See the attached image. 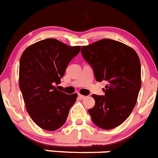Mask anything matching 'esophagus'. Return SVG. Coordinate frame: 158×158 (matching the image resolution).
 Here are the masks:
<instances>
[{
    "mask_svg": "<svg viewBox=\"0 0 158 158\" xmlns=\"http://www.w3.org/2000/svg\"><path fill=\"white\" fill-rule=\"evenodd\" d=\"M78 98L81 100H84V99H85L86 97L84 95H81V94H79V95H78Z\"/></svg>",
    "mask_w": 158,
    "mask_h": 158,
    "instance_id": "obj_1",
    "label": "esophagus"
}]
</instances>
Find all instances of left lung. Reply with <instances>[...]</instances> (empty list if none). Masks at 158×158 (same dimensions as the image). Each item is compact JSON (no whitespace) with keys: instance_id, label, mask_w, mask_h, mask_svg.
I'll use <instances>...</instances> for the list:
<instances>
[{"instance_id":"left-lung-1","label":"left lung","mask_w":158,"mask_h":158,"mask_svg":"<svg viewBox=\"0 0 158 158\" xmlns=\"http://www.w3.org/2000/svg\"><path fill=\"white\" fill-rule=\"evenodd\" d=\"M82 56L93 68L97 81H106L105 95L93 94L89 110L92 121L103 129L122 124L131 114L141 89V63L137 52L123 43L102 39L81 47Z\"/></svg>"}]
</instances>
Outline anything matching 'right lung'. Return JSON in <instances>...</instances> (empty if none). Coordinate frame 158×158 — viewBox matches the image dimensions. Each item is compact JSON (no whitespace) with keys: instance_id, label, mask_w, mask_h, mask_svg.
I'll return each mask as SVG.
<instances>
[{"instance_id":"1","label":"right lung","mask_w":158,"mask_h":158,"mask_svg":"<svg viewBox=\"0 0 158 158\" xmlns=\"http://www.w3.org/2000/svg\"><path fill=\"white\" fill-rule=\"evenodd\" d=\"M58 40L44 39L24 51L20 59L19 86L32 120L41 129L54 131L64 124L77 94L58 91L69 63L80 52Z\"/></svg>"}]
</instances>
